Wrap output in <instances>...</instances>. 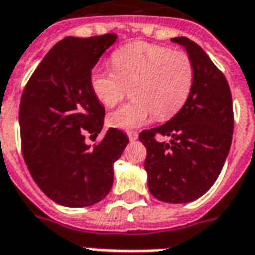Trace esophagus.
Segmentation results:
<instances>
[{"mask_svg": "<svg viewBox=\"0 0 255 255\" xmlns=\"http://www.w3.org/2000/svg\"><path fill=\"white\" fill-rule=\"evenodd\" d=\"M127 135H128V138H129V140H136V139H138V133L136 132H133V131H128L127 132Z\"/></svg>", "mask_w": 255, "mask_h": 255, "instance_id": "34e87169", "label": "esophagus"}]
</instances>
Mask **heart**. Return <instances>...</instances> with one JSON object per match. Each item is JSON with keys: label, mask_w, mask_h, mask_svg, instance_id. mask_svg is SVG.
I'll return each mask as SVG.
<instances>
[{"label": "heart", "mask_w": 255, "mask_h": 255, "mask_svg": "<svg viewBox=\"0 0 255 255\" xmlns=\"http://www.w3.org/2000/svg\"><path fill=\"white\" fill-rule=\"evenodd\" d=\"M113 68L95 67L90 86L106 108L122 101L131 87L132 101L108 116L111 126L133 129L153 117L165 120L180 111L194 86V64L187 53L144 42L129 43L112 54Z\"/></svg>", "instance_id": "1"}]
</instances>
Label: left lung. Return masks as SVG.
<instances>
[{
  "instance_id": "obj_1",
  "label": "left lung",
  "mask_w": 255,
  "mask_h": 255,
  "mask_svg": "<svg viewBox=\"0 0 255 255\" xmlns=\"http://www.w3.org/2000/svg\"><path fill=\"white\" fill-rule=\"evenodd\" d=\"M194 64L191 94L171 120L139 135L147 150L144 169L151 195L162 202L187 203L202 197L217 180L234 132L228 82L195 42L172 38ZM155 136H169L158 142Z\"/></svg>"
}]
</instances>
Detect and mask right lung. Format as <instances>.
Segmentation results:
<instances>
[{
    "mask_svg": "<svg viewBox=\"0 0 255 255\" xmlns=\"http://www.w3.org/2000/svg\"><path fill=\"white\" fill-rule=\"evenodd\" d=\"M116 39V34L64 38L43 57L21 95L23 157L38 187L58 205L84 208L104 199L113 184V164L129 142L116 128L94 147L84 140L98 136L105 117L90 73Z\"/></svg>",
    "mask_w": 255,
    "mask_h": 255,
    "instance_id": "right-lung-1",
    "label": "right lung"
}]
</instances>
